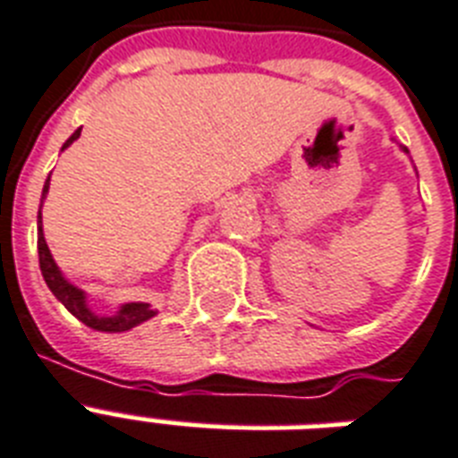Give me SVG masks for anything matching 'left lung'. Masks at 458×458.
I'll use <instances>...</instances> for the list:
<instances>
[{
    "instance_id": "1",
    "label": "left lung",
    "mask_w": 458,
    "mask_h": 458,
    "mask_svg": "<svg viewBox=\"0 0 458 458\" xmlns=\"http://www.w3.org/2000/svg\"><path fill=\"white\" fill-rule=\"evenodd\" d=\"M404 152H409V149H406V147H404Z\"/></svg>"
}]
</instances>
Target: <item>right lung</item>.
<instances>
[{"label": "right lung", "instance_id": "1", "mask_svg": "<svg viewBox=\"0 0 458 458\" xmlns=\"http://www.w3.org/2000/svg\"><path fill=\"white\" fill-rule=\"evenodd\" d=\"M81 131L82 128H78V131L64 142L61 149H66L73 140L81 138ZM49 175H52V173H49ZM47 192H49V178H47L45 190H42V201H45ZM38 254L39 271H42V278H45L47 287L52 290L54 297L66 306L68 311L73 313L75 318L82 320L88 327H95V330H102V333H123V330H131V327L140 326L142 320L152 318L154 313H157L154 309H149V304H125L116 316H97V313L89 311L88 304H85V294H82V290H78V287H73L71 283H66V280L61 278L59 268L54 264L52 254H49V247H47L45 242V235H42V211L38 214Z\"/></svg>", "mask_w": 458, "mask_h": 458}]
</instances>
